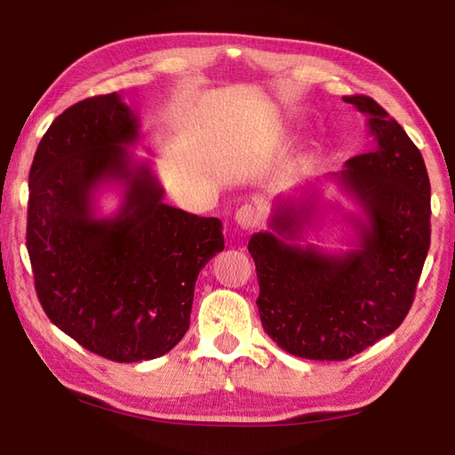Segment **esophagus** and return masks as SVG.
Returning <instances> with one entry per match:
<instances>
[{
  "mask_svg": "<svg viewBox=\"0 0 455 455\" xmlns=\"http://www.w3.org/2000/svg\"><path fill=\"white\" fill-rule=\"evenodd\" d=\"M235 220H236V225L241 227V228H244V230H251L252 227H257V222H259V212H257L255 206H251V204H243L241 209H238V211L235 212Z\"/></svg>",
  "mask_w": 455,
  "mask_h": 455,
  "instance_id": "obj_1",
  "label": "esophagus"
}]
</instances>
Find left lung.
Wrapping results in <instances>:
<instances>
[{"mask_svg": "<svg viewBox=\"0 0 455 455\" xmlns=\"http://www.w3.org/2000/svg\"><path fill=\"white\" fill-rule=\"evenodd\" d=\"M343 100L363 114L371 134V150L327 176L359 209L345 217L355 230L351 249L301 244L319 217L317 192L276 200L271 230L249 241L265 333L313 361L349 359L402 325L431 235L429 176L418 146L375 100Z\"/></svg>", "mask_w": 455, "mask_h": 455, "instance_id": "left-lung-1", "label": "left lung"}]
</instances>
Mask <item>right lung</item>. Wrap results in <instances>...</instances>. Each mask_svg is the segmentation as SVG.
<instances>
[{
  "mask_svg": "<svg viewBox=\"0 0 455 455\" xmlns=\"http://www.w3.org/2000/svg\"><path fill=\"white\" fill-rule=\"evenodd\" d=\"M132 108L112 92L52 122L29 171L28 252L37 299L58 329L96 355L163 357L190 327L198 273L225 249L222 222L164 203ZM123 190L102 218L95 196Z\"/></svg>",
  "mask_w": 455,
  "mask_h": 455,
  "instance_id": "1",
  "label": "right lung"
}]
</instances>
